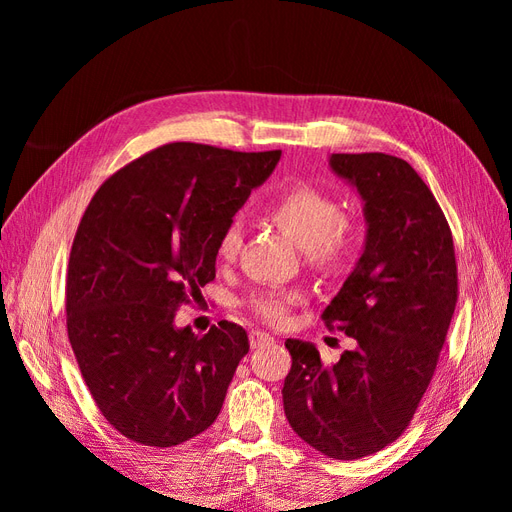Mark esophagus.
I'll list each match as a JSON object with an SVG mask.
<instances>
[{"label": "esophagus", "instance_id": "esophagus-1", "mask_svg": "<svg viewBox=\"0 0 512 512\" xmlns=\"http://www.w3.org/2000/svg\"><path fill=\"white\" fill-rule=\"evenodd\" d=\"M275 342V337H271L265 331H252L250 333V346L252 348H262V346H269Z\"/></svg>", "mask_w": 512, "mask_h": 512}]
</instances>
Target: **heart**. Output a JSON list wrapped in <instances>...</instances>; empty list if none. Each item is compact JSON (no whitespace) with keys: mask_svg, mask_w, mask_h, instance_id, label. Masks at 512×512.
<instances>
[{"mask_svg":"<svg viewBox=\"0 0 512 512\" xmlns=\"http://www.w3.org/2000/svg\"><path fill=\"white\" fill-rule=\"evenodd\" d=\"M267 215L284 235L305 250V256L318 267H335L350 252L354 228L342 218L337 200L309 183H294L284 188L267 205ZM241 230L228 224L215 245L220 260H232L239 250ZM299 301L297 290L267 288L252 294V312L265 322L282 324L290 307Z\"/></svg>","mask_w":512,"mask_h":512,"instance_id":"b5f03b06","label":"heart"}]
</instances>
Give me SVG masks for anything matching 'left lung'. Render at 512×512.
<instances>
[{"mask_svg": "<svg viewBox=\"0 0 512 512\" xmlns=\"http://www.w3.org/2000/svg\"><path fill=\"white\" fill-rule=\"evenodd\" d=\"M329 166L363 200L365 245L331 305L327 327L356 339L324 365L288 339L284 412L297 436L333 459L395 442L431 382L457 303L453 235L425 181L386 153H331Z\"/></svg>", "mask_w": 512, "mask_h": 512, "instance_id": "8db88e82", "label": "left lung"}]
</instances>
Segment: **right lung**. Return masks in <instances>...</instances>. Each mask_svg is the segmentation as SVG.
<instances>
[{"label":"right lung","mask_w":512,"mask_h":512,"mask_svg":"<svg viewBox=\"0 0 512 512\" xmlns=\"http://www.w3.org/2000/svg\"><path fill=\"white\" fill-rule=\"evenodd\" d=\"M280 156L170 143L91 198L70 252L68 337L91 397L126 438L166 448L218 418L250 339L228 320L194 335L175 314L215 277L222 230Z\"/></svg>","instance_id":"add662e5"}]
</instances>
